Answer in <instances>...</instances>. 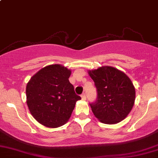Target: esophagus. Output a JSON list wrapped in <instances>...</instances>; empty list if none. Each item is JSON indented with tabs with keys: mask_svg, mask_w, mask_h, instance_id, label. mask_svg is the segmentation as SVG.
Here are the masks:
<instances>
[{
	"mask_svg": "<svg viewBox=\"0 0 158 158\" xmlns=\"http://www.w3.org/2000/svg\"><path fill=\"white\" fill-rule=\"evenodd\" d=\"M81 98L82 100H86V95H85V94H81Z\"/></svg>",
	"mask_w": 158,
	"mask_h": 158,
	"instance_id": "esophagus-1",
	"label": "esophagus"
}]
</instances>
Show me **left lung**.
<instances>
[{"label": "left lung", "instance_id": "1", "mask_svg": "<svg viewBox=\"0 0 158 158\" xmlns=\"http://www.w3.org/2000/svg\"><path fill=\"white\" fill-rule=\"evenodd\" d=\"M97 88V99L90 104L94 116L106 124H115L128 115L136 91L129 77L118 69L104 66L88 71Z\"/></svg>", "mask_w": 158, "mask_h": 158}]
</instances>
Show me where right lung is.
I'll use <instances>...</instances> for the list:
<instances>
[{
	"mask_svg": "<svg viewBox=\"0 0 158 158\" xmlns=\"http://www.w3.org/2000/svg\"><path fill=\"white\" fill-rule=\"evenodd\" d=\"M71 71L60 64L46 66L31 77L26 86L27 105L32 116L49 128L64 125L80 96L69 81Z\"/></svg>",
	"mask_w": 158,
	"mask_h": 158,
	"instance_id": "obj_1",
	"label": "right lung"
}]
</instances>
